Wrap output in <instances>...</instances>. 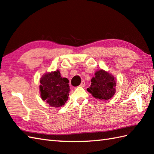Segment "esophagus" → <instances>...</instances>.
Masks as SVG:
<instances>
[{
	"label": "esophagus",
	"mask_w": 154,
	"mask_h": 154,
	"mask_svg": "<svg viewBox=\"0 0 154 154\" xmlns=\"http://www.w3.org/2000/svg\"><path fill=\"white\" fill-rule=\"evenodd\" d=\"M85 85H86L85 82L84 81H83L82 82H81V85H80V86H81V87H85Z\"/></svg>",
	"instance_id": "obj_1"
}]
</instances>
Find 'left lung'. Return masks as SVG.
Listing matches in <instances>:
<instances>
[{
  "mask_svg": "<svg viewBox=\"0 0 154 154\" xmlns=\"http://www.w3.org/2000/svg\"><path fill=\"white\" fill-rule=\"evenodd\" d=\"M91 79L87 91L96 99L106 100L111 99L116 92V81L113 75L103 69L96 71Z\"/></svg>",
  "mask_w": 154,
  "mask_h": 154,
  "instance_id": "8db88e82",
  "label": "left lung"
}]
</instances>
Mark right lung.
<instances>
[{
  "instance_id": "add662e5",
  "label": "right lung",
  "mask_w": 154,
  "mask_h": 154,
  "mask_svg": "<svg viewBox=\"0 0 154 154\" xmlns=\"http://www.w3.org/2000/svg\"><path fill=\"white\" fill-rule=\"evenodd\" d=\"M40 91L42 99L50 106L60 107L67 102L70 92L69 80L62 78L59 70L44 74L40 79Z\"/></svg>"
}]
</instances>
